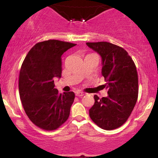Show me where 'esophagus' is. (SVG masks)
Returning <instances> with one entry per match:
<instances>
[{
    "label": "esophagus",
    "instance_id": "1",
    "mask_svg": "<svg viewBox=\"0 0 158 158\" xmlns=\"http://www.w3.org/2000/svg\"><path fill=\"white\" fill-rule=\"evenodd\" d=\"M84 95H85V93H83V92H81V91L75 92V96H76L81 97V96H83Z\"/></svg>",
    "mask_w": 158,
    "mask_h": 158
}]
</instances>
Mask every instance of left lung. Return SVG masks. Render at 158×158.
Instances as JSON below:
<instances>
[{
	"label": "left lung",
	"instance_id": "left-lung-1",
	"mask_svg": "<svg viewBox=\"0 0 158 158\" xmlns=\"http://www.w3.org/2000/svg\"><path fill=\"white\" fill-rule=\"evenodd\" d=\"M101 57V74L106 83L108 96L99 98L89 110L90 117L106 130L118 128L130 116L138 97V76L135 62L127 52L106 42H87Z\"/></svg>",
	"mask_w": 158,
	"mask_h": 158
}]
</instances>
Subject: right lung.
I'll return each instance as SVG.
<instances>
[{"mask_svg": "<svg viewBox=\"0 0 158 158\" xmlns=\"http://www.w3.org/2000/svg\"><path fill=\"white\" fill-rule=\"evenodd\" d=\"M75 45L55 40L39 42L21 65L19 80L21 103L29 119L44 130L57 129L70 115L75 94H58L54 77H61L62 55Z\"/></svg>", "mask_w": 158, "mask_h": 158, "instance_id": "obj_1", "label": "right lung"}]
</instances>
